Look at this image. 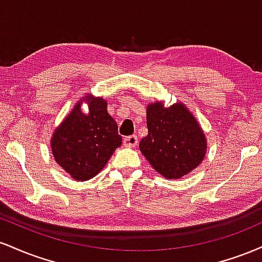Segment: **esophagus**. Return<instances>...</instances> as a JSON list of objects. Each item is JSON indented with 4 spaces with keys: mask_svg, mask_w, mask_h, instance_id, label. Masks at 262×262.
<instances>
[{
    "mask_svg": "<svg viewBox=\"0 0 262 262\" xmlns=\"http://www.w3.org/2000/svg\"><path fill=\"white\" fill-rule=\"evenodd\" d=\"M123 143H124V145L127 146V148H134V146L138 144L137 135H129V137H125Z\"/></svg>",
    "mask_w": 262,
    "mask_h": 262,
    "instance_id": "esophagus-1",
    "label": "esophagus"
}]
</instances>
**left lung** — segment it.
<instances>
[{
  "mask_svg": "<svg viewBox=\"0 0 262 262\" xmlns=\"http://www.w3.org/2000/svg\"><path fill=\"white\" fill-rule=\"evenodd\" d=\"M148 135L140 140L141 154L165 179H181L203 161L207 139L201 124L182 102L165 107L155 101L146 107Z\"/></svg>",
  "mask_w": 262,
  "mask_h": 262,
  "instance_id": "left-lung-1",
  "label": "left lung"
}]
</instances>
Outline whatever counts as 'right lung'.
Wrapping results in <instances>:
<instances>
[{"instance_id":"add662e5","label":"right lung","mask_w":262,"mask_h":262,"mask_svg":"<svg viewBox=\"0 0 262 262\" xmlns=\"http://www.w3.org/2000/svg\"><path fill=\"white\" fill-rule=\"evenodd\" d=\"M85 101L89 113L80 111ZM122 144L118 125L107 111V101L87 95L54 130L50 146L53 156L75 181H87L106 166L114 150Z\"/></svg>"}]
</instances>
